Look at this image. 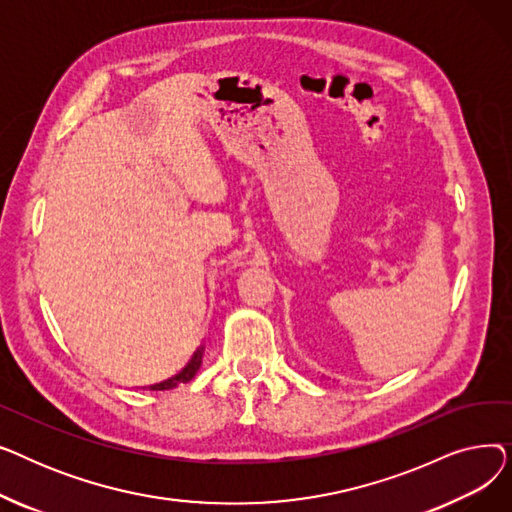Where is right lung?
Here are the masks:
<instances>
[{"instance_id":"1","label":"right lung","mask_w":512,"mask_h":512,"mask_svg":"<svg viewBox=\"0 0 512 512\" xmlns=\"http://www.w3.org/2000/svg\"><path fill=\"white\" fill-rule=\"evenodd\" d=\"M203 351H205L203 346H201V348H197L195 355H193V359L188 361V365H186V367H184L180 373H176L174 378H170V380H166V382H159V384L151 386L149 390H170V388H174V386H178V384H186V382H191V380L195 378V373L199 371L201 363H203Z\"/></svg>"}]
</instances>
